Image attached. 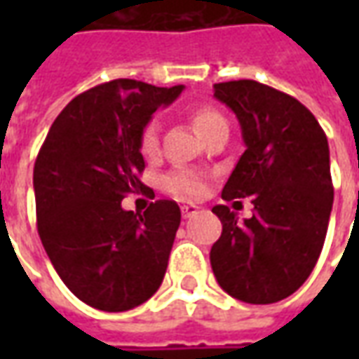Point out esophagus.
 Segmentation results:
<instances>
[{
  "mask_svg": "<svg viewBox=\"0 0 359 359\" xmlns=\"http://www.w3.org/2000/svg\"><path fill=\"white\" fill-rule=\"evenodd\" d=\"M180 211H182V217L184 219L194 217L196 213H198V205H194V203H187V205L180 208Z\"/></svg>",
  "mask_w": 359,
  "mask_h": 359,
  "instance_id": "esophagus-1",
  "label": "esophagus"
}]
</instances>
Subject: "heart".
I'll use <instances>...</instances> for the list:
<instances>
[{"mask_svg": "<svg viewBox=\"0 0 359 359\" xmlns=\"http://www.w3.org/2000/svg\"><path fill=\"white\" fill-rule=\"evenodd\" d=\"M192 123H194L198 134L205 138L208 134L215 128V126L226 123L225 117L219 113L215 107L211 105H200L192 111ZM159 148V128H157L156 121H149L148 125L142 128L140 134V151L146 157H151ZM167 188L172 194L184 196V198H196L202 196L205 190V182L203 179L194 171L188 169H175V171L167 177L165 180Z\"/></svg>", "mask_w": 359, "mask_h": 359, "instance_id": "obj_1", "label": "heart"}]
</instances>
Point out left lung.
Returning a JSON list of instances; mask_svg holds the SVG:
<instances>
[{"label":"left lung","instance_id":"left-lung-1","mask_svg":"<svg viewBox=\"0 0 359 359\" xmlns=\"http://www.w3.org/2000/svg\"><path fill=\"white\" fill-rule=\"evenodd\" d=\"M213 88L238 117L246 144L221 198L252 196L254 215L238 223L226 205L213 208L223 233L211 248V269L236 300L273 304L306 283L323 248L332 210L327 136L306 105L267 84Z\"/></svg>","mask_w":359,"mask_h":359}]
</instances>
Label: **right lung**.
Returning a JSON list of instances; mask_svg holds the SVG:
<instances>
[{
	"mask_svg": "<svg viewBox=\"0 0 359 359\" xmlns=\"http://www.w3.org/2000/svg\"><path fill=\"white\" fill-rule=\"evenodd\" d=\"M182 92L117 79L82 92L53 121L34 163L38 234L67 288L92 308L149 300L169 264L180 210L172 200L125 211L140 192L142 128Z\"/></svg>",
	"mask_w": 359,
	"mask_h": 359,
	"instance_id": "right-lung-1",
	"label": "right lung"
}]
</instances>
